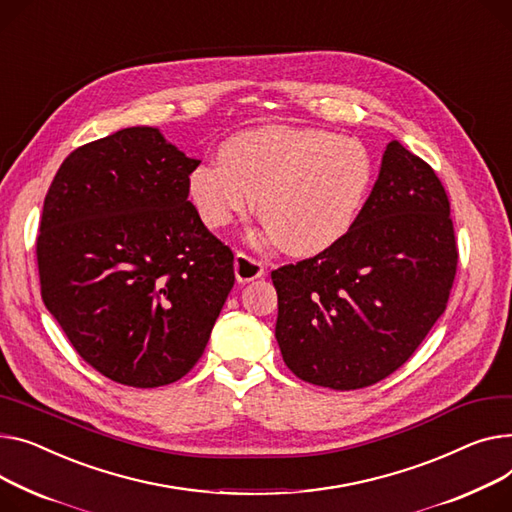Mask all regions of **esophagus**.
I'll list each match as a JSON object with an SVG mask.
<instances>
[{
    "mask_svg": "<svg viewBox=\"0 0 512 512\" xmlns=\"http://www.w3.org/2000/svg\"><path fill=\"white\" fill-rule=\"evenodd\" d=\"M234 276L241 284L253 282V280L265 276V267L257 259H253L245 253H236L234 255Z\"/></svg>",
    "mask_w": 512,
    "mask_h": 512,
    "instance_id": "esophagus-1",
    "label": "esophagus"
}]
</instances>
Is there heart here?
Masks as SVG:
<instances>
[{"label":"heart","mask_w":512,"mask_h":512,"mask_svg":"<svg viewBox=\"0 0 512 512\" xmlns=\"http://www.w3.org/2000/svg\"><path fill=\"white\" fill-rule=\"evenodd\" d=\"M222 160L201 162L189 199L201 222L222 230L259 197L267 234L294 257H315L352 232L372 187L366 146L323 129L265 125L238 133Z\"/></svg>","instance_id":"b5f03b06"}]
</instances>
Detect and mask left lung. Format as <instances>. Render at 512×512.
I'll list each match as a JSON object with an SVG mask.
<instances>
[{
	"instance_id": "8db88e82",
	"label": "left lung",
	"mask_w": 512,
	"mask_h": 512,
	"mask_svg": "<svg viewBox=\"0 0 512 512\" xmlns=\"http://www.w3.org/2000/svg\"><path fill=\"white\" fill-rule=\"evenodd\" d=\"M445 187L391 142L352 232L335 247L271 271L276 339L298 379L352 391L389 377L445 313L457 245Z\"/></svg>"
}]
</instances>
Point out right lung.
Listing matches in <instances>:
<instances>
[{
	"label": "right lung",
	"instance_id": "add662e5",
	"mask_svg": "<svg viewBox=\"0 0 512 512\" xmlns=\"http://www.w3.org/2000/svg\"><path fill=\"white\" fill-rule=\"evenodd\" d=\"M187 158L156 127H127L63 160L47 191L41 296L107 379L175 383L208 346L234 286V255L203 226Z\"/></svg>",
	"mask_w": 512,
	"mask_h": 512
}]
</instances>
